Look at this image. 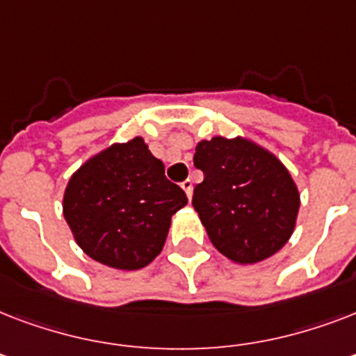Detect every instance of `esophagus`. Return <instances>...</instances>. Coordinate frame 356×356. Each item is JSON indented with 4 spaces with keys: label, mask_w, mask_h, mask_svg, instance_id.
Wrapping results in <instances>:
<instances>
[{
    "label": "esophagus",
    "mask_w": 356,
    "mask_h": 356,
    "mask_svg": "<svg viewBox=\"0 0 356 356\" xmlns=\"http://www.w3.org/2000/svg\"><path fill=\"white\" fill-rule=\"evenodd\" d=\"M181 188L186 192V195H188V197H192V192H194V183H192L190 179H184L183 183H181Z\"/></svg>",
    "instance_id": "obj_1"
}]
</instances>
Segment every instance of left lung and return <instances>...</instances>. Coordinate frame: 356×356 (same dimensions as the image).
<instances>
[{
  "label": "left lung",
  "instance_id": "obj_1",
  "mask_svg": "<svg viewBox=\"0 0 356 356\" xmlns=\"http://www.w3.org/2000/svg\"><path fill=\"white\" fill-rule=\"evenodd\" d=\"M203 183L192 205L212 245L234 264H257L284 248L298 222L299 190L271 151L245 136L195 145Z\"/></svg>",
  "mask_w": 356,
  "mask_h": 356
}]
</instances>
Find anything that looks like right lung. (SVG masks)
<instances>
[{
  "instance_id": "right-lung-1",
  "label": "right lung",
  "mask_w": 356,
  "mask_h": 356,
  "mask_svg": "<svg viewBox=\"0 0 356 356\" xmlns=\"http://www.w3.org/2000/svg\"><path fill=\"white\" fill-rule=\"evenodd\" d=\"M188 203L142 136L116 142L70 177L63 214L90 259L114 270L151 264L164 248L172 216Z\"/></svg>"
}]
</instances>
